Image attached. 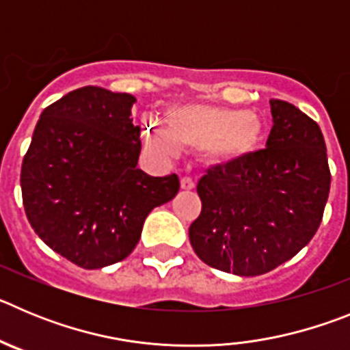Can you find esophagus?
Returning <instances> with one entry per match:
<instances>
[{"label":"esophagus","instance_id":"1","mask_svg":"<svg viewBox=\"0 0 350 350\" xmlns=\"http://www.w3.org/2000/svg\"><path fill=\"white\" fill-rule=\"evenodd\" d=\"M180 187H182V189H184V191H193L194 187H196V182H194L191 177H182Z\"/></svg>","mask_w":350,"mask_h":350}]
</instances>
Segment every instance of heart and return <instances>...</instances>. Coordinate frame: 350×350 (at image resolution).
<instances>
[{
  "label": "heart",
  "mask_w": 350,
  "mask_h": 350,
  "mask_svg": "<svg viewBox=\"0 0 350 350\" xmlns=\"http://www.w3.org/2000/svg\"><path fill=\"white\" fill-rule=\"evenodd\" d=\"M262 126L254 112L212 105H180L166 112V129L145 128V138L163 154L178 148H203L212 163L230 165L249 156L261 138Z\"/></svg>",
  "instance_id": "obj_1"
}]
</instances>
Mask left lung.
Instances as JSON below:
<instances>
[{
	"label": "left lung",
	"mask_w": 350,
	"mask_h": 350,
	"mask_svg": "<svg viewBox=\"0 0 350 350\" xmlns=\"http://www.w3.org/2000/svg\"><path fill=\"white\" fill-rule=\"evenodd\" d=\"M270 105L267 148L208 170L196 187L191 245L208 267L240 277L268 273L310 242L332 184L319 124L287 101Z\"/></svg>",
	"instance_id": "8db88e82"
}]
</instances>
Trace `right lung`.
<instances>
[{"instance_id":"1","label":"right lung","mask_w":350,"mask_h":350,"mask_svg":"<svg viewBox=\"0 0 350 350\" xmlns=\"http://www.w3.org/2000/svg\"><path fill=\"white\" fill-rule=\"evenodd\" d=\"M135 96L85 85L49 105L23 159L27 221L57 254L85 270L122 261L154 206L178 193L175 173L137 168L140 126Z\"/></svg>"}]
</instances>
